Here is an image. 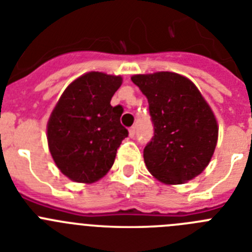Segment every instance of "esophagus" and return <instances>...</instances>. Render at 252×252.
Returning <instances> with one entry per match:
<instances>
[{
  "label": "esophagus",
  "instance_id": "esophagus-1",
  "mask_svg": "<svg viewBox=\"0 0 252 252\" xmlns=\"http://www.w3.org/2000/svg\"><path fill=\"white\" fill-rule=\"evenodd\" d=\"M128 135H130V137H135V135H136V128L130 127V130H128Z\"/></svg>",
  "mask_w": 252,
  "mask_h": 252
}]
</instances>
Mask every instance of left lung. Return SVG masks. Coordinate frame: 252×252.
I'll list each match as a JSON object with an SVG mask.
<instances>
[{
	"instance_id": "obj_1",
	"label": "left lung",
	"mask_w": 252,
	"mask_h": 252,
	"mask_svg": "<svg viewBox=\"0 0 252 252\" xmlns=\"http://www.w3.org/2000/svg\"><path fill=\"white\" fill-rule=\"evenodd\" d=\"M131 81L149 102L154 136L144 149L146 168L165 184L199 175L215 153L218 126L193 82L171 72L136 74Z\"/></svg>"
}]
</instances>
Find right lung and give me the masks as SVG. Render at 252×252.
Listing matches in <instances>:
<instances>
[{
    "label": "right lung",
    "mask_w": 252,
    "mask_h": 252,
    "mask_svg": "<svg viewBox=\"0 0 252 252\" xmlns=\"http://www.w3.org/2000/svg\"><path fill=\"white\" fill-rule=\"evenodd\" d=\"M120 75L90 72L66 87L48 121V144L59 170L77 183H93L107 174L128 131L120 122L121 106L111 98Z\"/></svg>",
    "instance_id": "1"
}]
</instances>
